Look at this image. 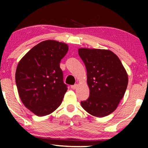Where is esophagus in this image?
Returning a JSON list of instances; mask_svg holds the SVG:
<instances>
[{
  "instance_id": "esophagus-1",
  "label": "esophagus",
  "mask_w": 148,
  "mask_h": 148,
  "mask_svg": "<svg viewBox=\"0 0 148 148\" xmlns=\"http://www.w3.org/2000/svg\"><path fill=\"white\" fill-rule=\"evenodd\" d=\"M77 87H78L77 84H75V85H73V86H71V89H73V90H75V89L77 88Z\"/></svg>"
}]
</instances>
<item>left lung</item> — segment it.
I'll use <instances>...</instances> for the list:
<instances>
[{
    "label": "left lung",
    "instance_id": "left-lung-1",
    "mask_svg": "<svg viewBox=\"0 0 148 148\" xmlns=\"http://www.w3.org/2000/svg\"><path fill=\"white\" fill-rule=\"evenodd\" d=\"M78 53L86 65L90 88V96L81 105L92 116H108L125 95L128 84L126 70L118 56L109 50L81 48Z\"/></svg>",
    "mask_w": 148,
    "mask_h": 148
}]
</instances>
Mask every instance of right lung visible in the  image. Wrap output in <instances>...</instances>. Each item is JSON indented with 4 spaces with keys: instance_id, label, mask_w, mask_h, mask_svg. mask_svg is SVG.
<instances>
[{
    "instance_id": "add662e5",
    "label": "right lung",
    "mask_w": 148,
    "mask_h": 148,
    "mask_svg": "<svg viewBox=\"0 0 148 148\" xmlns=\"http://www.w3.org/2000/svg\"><path fill=\"white\" fill-rule=\"evenodd\" d=\"M69 50L66 44L48 40L34 46L20 60L15 82L20 99L34 114H51L61 104L67 87L60 62Z\"/></svg>"
}]
</instances>
